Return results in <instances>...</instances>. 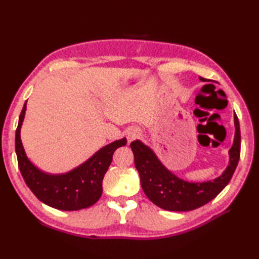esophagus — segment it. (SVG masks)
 <instances>
[{
  "label": "esophagus",
  "mask_w": 259,
  "mask_h": 259,
  "mask_svg": "<svg viewBox=\"0 0 259 259\" xmlns=\"http://www.w3.org/2000/svg\"><path fill=\"white\" fill-rule=\"evenodd\" d=\"M139 136H140V130L137 128V127L131 128V130L127 132V134H126L128 143H132L133 140H135V139L138 138Z\"/></svg>",
  "instance_id": "1"
}]
</instances>
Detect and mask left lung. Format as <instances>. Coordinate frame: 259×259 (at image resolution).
Returning <instances> with one entry per match:
<instances>
[{
	"instance_id": "1",
	"label": "left lung",
	"mask_w": 259,
	"mask_h": 259,
	"mask_svg": "<svg viewBox=\"0 0 259 259\" xmlns=\"http://www.w3.org/2000/svg\"><path fill=\"white\" fill-rule=\"evenodd\" d=\"M200 80L206 81L201 76ZM234 127L236 133L233 145L229 150L228 166L219 177L203 183H190L177 177L163 165L152 149L140 140L133 142L131 148L134 153L135 166L140 176L142 188L148 199L163 209L187 211L205 205L216 198L230 182L239 163L241 134L237 115H234Z\"/></svg>"
}]
</instances>
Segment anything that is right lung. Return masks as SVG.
Here are the masks:
<instances>
[{
    "instance_id": "obj_1",
    "label": "right lung",
    "mask_w": 259,
    "mask_h": 259,
    "mask_svg": "<svg viewBox=\"0 0 259 259\" xmlns=\"http://www.w3.org/2000/svg\"><path fill=\"white\" fill-rule=\"evenodd\" d=\"M27 101L19 115L15 137V148L20 173L30 190L44 204L60 210H77L90 207L103 193V179L112 162L117 148L126 145V138L109 144L77 167L64 174H48L31 162L20 139L21 125L25 119Z\"/></svg>"
}]
</instances>
